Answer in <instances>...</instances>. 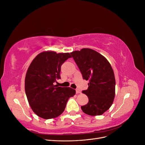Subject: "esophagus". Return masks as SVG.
Masks as SVG:
<instances>
[{
	"instance_id": "obj_1",
	"label": "esophagus",
	"mask_w": 145,
	"mask_h": 145,
	"mask_svg": "<svg viewBox=\"0 0 145 145\" xmlns=\"http://www.w3.org/2000/svg\"><path fill=\"white\" fill-rule=\"evenodd\" d=\"M76 93L78 94H80L81 93V91L79 90V89H76Z\"/></svg>"
}]
</instances>
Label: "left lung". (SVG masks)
<instances>
[{
	"mask_svg": "<svg viewBox=\"0 0 145 145\" xmlns=\"http://www.w3.org/2000/svg\"><path fill=\"white\" fill-rule=\"evenodd\" d=\"M82 74L89 80L88 88L83 91L89 101L81 108L88 115L100 116L111 106L115 97L116 79L111 64L103 56L89 48L71 52Z\"/></svg>",
	"mask_w": 145,
	"mask_h": 145,
	"instance_id": "1",
	"label": "left lung"
}]
</instances>
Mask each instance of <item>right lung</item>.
Listing matches in <instances>:
<instances>
[{"label": "right lung", "instance_id": "right-lung-1", "mask_svg": "<svg viewBox=\"0 0 145 145\" xmlns=\"http://www.w3.org/2000/svg\"><path fill=\"white\" fill-rule=\"evenodd\" d=\"M69 52L57 53L46 51L35 57L26 73L25 90L33 112L44 119L57 117L65 110L69 97L76 90L69 87H59L53 83L60 78V68L68 59Z\"/></svg>", "mask_w": 145, "mask_h": 145}]
</instances>
